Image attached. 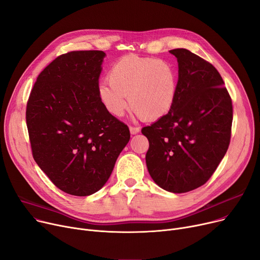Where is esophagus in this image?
I'll return each mask as SVG.
<instances>
[{
  "mask_svg": "<svg viewBox=\"0 0 260 260\" xmlns=\"http://www.w3.org/2000/svg\"><path fill=\"white\" fill-rule=\"evenodd\" d=\"M129 131H131V134L135 135V134H138L140 132V127H138V126H129Z\"/></svg>",
  "mask_w": 260,
  "mask_h": 260,
  "instance_id": "1",
  "label": "esophagus"
}]
</instances>
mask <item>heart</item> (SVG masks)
Listing matches in <instances>:
<instances>
[{
	"mask_svg": "<svg viewBox=\"0 0 260 260\" xmlns=\"http://www.w3.org/2000/svg\"><path fill=\"white\" fill-rule=\"evenodd\" d=\"M98 92L107 111L122 116L129 104L142 119L156 121L174 105L178 74L168 61L129 54L115 62ZM129 99H127V94Z\"/></svg>",
	"mask_w": 260,
	"mask_h": 260,
	"instance_id": "heart-1",
	"label": "heart"
}]
</instances>
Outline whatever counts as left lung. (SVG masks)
<instances>
[{"mask_svg":"<svg viewBox=\"0 0 260 260\" xmlns=\"http://www.w3.org/2000/svg\"><path fill=\"white\" fill-rule=\"evenodd\" d=\"M178 61V86L171 111L141 133L148 139L146 167L172 193L206 183L231 140L233 105L224 82L208 61L184 48L170 50Z\"/></svg>","mask_w":260,"mask_h":260,"instance_id":"obj_1","label":"left lung"}]
</instances>
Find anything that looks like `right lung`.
<instances>
[{"label": "right lung", "instance_id": "obj_1", "mask_svg": "<svg viewBox=\"0 0 260 260\" xmlns=\"http://www.w3.org/2000/svg\"><path fill=\"white\" fill-rule=\"evenodd\" d=\"M105 53L75 50L40 73L26 106L32 157L63 192L88 196L106 183L128 143V126L99 97Z\"/></svg>", "mask_w": 260, "mask_h": 260}]
</instances>
